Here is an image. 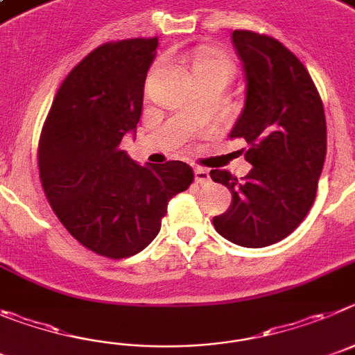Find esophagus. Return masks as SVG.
Instances as JSON below:
<instances>
[{
    "mask_svg": "<svg viewBox=\"0 0 355 355\" xmlns=\"http://www.w3.org/2000/svg\"><path fill=\"white\" fill-rule=\"evenodd\" d=\"M194 180H196V184H207L210 180L209 171L203 170V168H196L194 170Z\"/></svg>",
    "mask_w": 355,
    "mask_h": 355,
    "instance_id": "1",
    "label": "esophagus"
}]
</instances>
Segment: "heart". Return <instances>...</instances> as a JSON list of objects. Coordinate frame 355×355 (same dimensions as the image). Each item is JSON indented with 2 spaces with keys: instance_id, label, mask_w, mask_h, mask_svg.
I'll use <instances>...</instances> for the list:
<instances>
[{
  "instance_id": "b5f03b06",
  "label": "heart",
  "mask_w": 355,
  "mask_h": 355,
  "mask_svg": "<svg viewBox=\"0 0 355 355\" xmlns=\"http://www.w3.org/2000/svg\"><path fill=\"white\" fill-rule=\"evenodd\" d=\"M194 76L207 74V76H223V78L230 79L233 74V63L232 60L221 53H210L203 54L200 58H196L193 65Z\"/></svg>"
}]
</instances>
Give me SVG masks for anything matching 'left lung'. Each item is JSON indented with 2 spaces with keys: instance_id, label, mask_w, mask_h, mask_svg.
<instances>
[{
  "instance_id": "obj_1",
  "label": "left lung",
  "mask_w": 355,
  "mask_h": 355,
  "mask_svg": "<svg viewBox=\"0 0 355 355\" xmlns=\"http://www.w3.org/2000/svg\"><path fill=\"white\" fill-rule=\"evenodd\" d=\"M244 63L245 102L230 138L248 141L251 171L239 180L226 170L210 177L226 185L232 205L212 219L216 232L242 248L288 237L308 216L327 150L324 104L301 60L279 40L235 30Z\"/></svg>"
}]
</instances>
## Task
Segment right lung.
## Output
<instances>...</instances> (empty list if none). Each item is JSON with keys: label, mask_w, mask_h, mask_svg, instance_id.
Returning <instances> with one entry per match:
<instances>
[{"label": "right lung", "mask_w": 355, "mask_h": 355, "mask_svg": "<svg viewBox=\"0 0 355 355\" xmlns=\"http://www.w3.org/2000/svg\"><path fill=\"white\" fill-rule=\"evenodd\" d=\"M154 38L102 44L56 92L38 141V171L67 232L106 258L139 253L157 237L168 201L193 184L189 164L139 166L120 148L141 116Z\"/></svg>", "instance_id": "obj_1"}]
</instances>
